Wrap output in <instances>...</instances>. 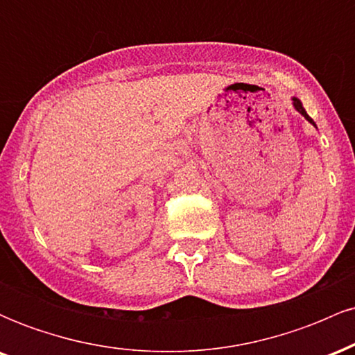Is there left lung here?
<instances>
[{
    "instance_id": "obj_1",
    "label": "left lung",
    "mask_w": 355,
    "mask_h": 355,
    "mask_svg": "<svg viewBox=\"0 0 355 355\" xmlns=\"http://www.w3.org/2000/svg\"><path fill=\"white\" fill-rule=\"evenodd\" d=\"M294 107L297 108V112H299V113H302V115H304L305 118H307V120H309V121H311V123H312V125H315V123H313V120H312V118L307 115V112H305V108L302 107V103H300V100H297V98H294Z\"/></svg>"
}]
</instances>
